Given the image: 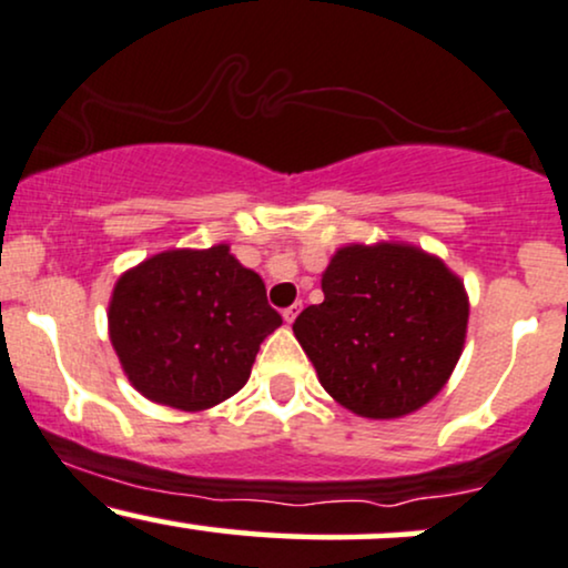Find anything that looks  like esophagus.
<instances>
[{
	"label": "esophagus",
	"mask_w": 568,
	"mask_h": 568,
	"mask_svg": "<svg viewBox=\"0 0 568 568\" xmlns=\"http://www.w3.org/2000/svg\"><path fill=\"white\" fill-rule=\"evenodd\" d=\"M298 312H302V304H298V302H296V304H291V306H288V310H283V320H285V323H288V325H291V323H293V320H296V317H298Z\"/></svg>",
	"instance_id": "1"
}]
</instances>
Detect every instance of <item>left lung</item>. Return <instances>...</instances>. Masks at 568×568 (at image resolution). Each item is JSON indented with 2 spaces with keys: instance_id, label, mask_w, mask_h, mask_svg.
Listing matches in <instances>:
<instances>
[{
  "instance_id": "obj_1",
  "label": "left lung",
  "mask_w": 568,
  "mask_h": 568,
  "mask_svg": "<svg viewBox=\"0 0 568 568\" xmlns=\"http://www.w3.org/2000/svg\"><path fill=\"white\" fill-rule=\"evenodd\" d=\"M323 304L293 323L320 384L362 418L415 413L466 344L468 296L442 258L407 243H352L323 272Z\"/></svg>"
}]
</instances>
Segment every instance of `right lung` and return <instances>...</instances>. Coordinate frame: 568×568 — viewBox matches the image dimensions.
<instances>
[{"label": "right lung", "mask_w": 568, "mask_h": 568, "mask_svg": "<svg viewBox=\"0 0 568 568\" xmlns=\"http://www.w3.org/2000/svg\"><path fill=\"white\" fill-rule=\"evenodd\" d=\"M280 325L262 277L227 243L145 258L119 277L108 306L111 344L129 384L184 413L241 392L258 346Z\"/></svg>", "instance_id": "obj_1"}]
</instances>
